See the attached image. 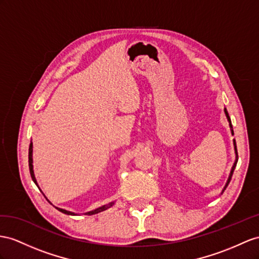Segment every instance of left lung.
<instances>
[{"label": "left lung", "mask_w": 259, "mask_h": 259, "mask_svg": "<svg viewBox=\"0 0 259 259\" xmlns=\"http://www.w3.org/2000/svg\"><path fill=\"white\" fill-rule=\"evenodd\" d=\"M224 112H225V115H227V118H228V120H229V122H230V127L232 128L231 119H230V116H229V114H228V110H227V108H224ZM232 135H234V134H233V130H232ZM234 147H235V153H236V161H235V163H234V165H233V167H232V170H231V174H230V177H229V180H228V183H227V185H225V187H224V189H223V190H225V188L228 187V185H229V183H230V181H231V178H232V175H233V171H234V169H235L237 160H238V155H237V149H236V142H235V140H234Z\"/></svg>", "instance_id": "8db88e82"}]
</instances>
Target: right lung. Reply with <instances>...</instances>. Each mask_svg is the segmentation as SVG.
<instances>
[{
    "instance_id": "obj_1",
    "label": "right lung",
    "mask_w": 259,
    "mask_h": 259,
    "mask_svg": "<svg viewBox=\"0 0 259 259\" xmlns=\"http://www.w3.org/2000/svg\"><path fill=\"white\" fill-rule=\"evenodd\" d=\"M28 165H29V171H30V176H31V180L34 181V183L37 185V181H36V178H35V175H34V170H32V143L30 142V144H29V151H28ZM114 204V202H110V203H108V204H106V205H103V207H101V208H98V209H96V210H93V211H90V212H88V213H85V214H89V215H92V214H95V213H98V212H102V211H104V210H106V209H108V208H110L111 205ZM59 211H61V212H63V213H65V214H71V215H74V213H73V212H70V211H66V210H63V209H60V208H57Z\"/></svg>"
}]
</instances>
